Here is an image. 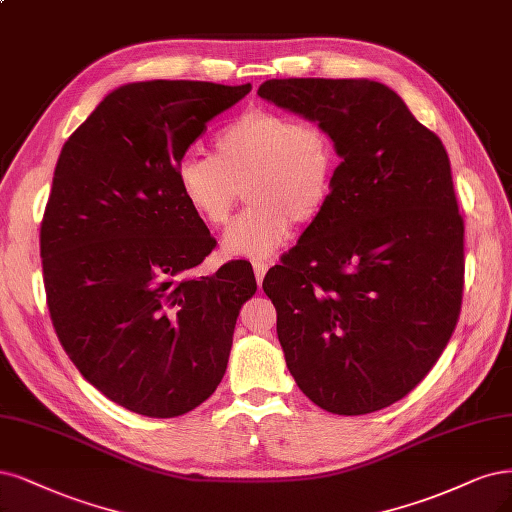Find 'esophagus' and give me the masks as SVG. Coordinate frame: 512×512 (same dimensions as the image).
Masks as SVG:
<instances>
[{
  "instance_id": "obj_1",
  "label": "esophagus",
  "mask_w": 512,
  "mask_h": 512,
  "mask_svg": "<svg viewBox=\"0 0 512 512\" xmlns=\"http://www.w3.org/2000/svg\"><path fill=\"white\" fill-rule=\"evenodd\" d=\"M271 264H273V262H269V260H254V262H252L254 275H256L258 284H262V279H264V275H267V271L271 269Z\"/></svg>"
}]
</instances>
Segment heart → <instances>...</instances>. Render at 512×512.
Here are the masks:
<instances>
[{
  "instance_id": "1",
  "label": "heart",
  "mask_w": 512,
  "mask_h": 512,
  "mask_svg": "<svg viewBox=\"0 0 512 512\" xmlns=\"http://www.w3.org/2000/svg\"><path fill=\"white\" fill-rule=\"evenodd\" d=\"M337 167V146L322 125L250 108L220 129L214 156H182L175 182L192 214L211 228L228 222L243 190L250 205L228 226L222 248L267 258L288 239L292 222L309 224L322 214Z\"/></svg>"
}]
</instances>
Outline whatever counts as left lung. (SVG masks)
I'll return each mask as SVG.
<instances>
[{
    "label": "left lung",
    "instance_id": "obj_1",
    "mask_svg": "<svg viewBox=\"0 0 512 512\" xmlns=\"http://www.w3.org/2000/svg\"><path fill=\"white\" fill-rule=\"evenodd\" d=\"M262 99L317 120L343 158L328 205L262 288L303 394L381 411L438 362L464 290V220L440 137L373 80H267Z\"/></svg>",
    "mask_w": 512,
    "mask_h": 512
}]
</instances>
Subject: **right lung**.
<instances>
[{
  "mask_svg": "<svg viewBox=\"0 0 512 512\" xmlns=\"http://www.w3.org/2000/svg\"><path fill=\"white\" fill-rule=\"evenodd\" d=\"M252 91L195 80L116 88L69 135L40 228L46 305L82 377L133 413L178 417L220 385L248 260L190 275L216 239L175 167L207 122Z\"/></svg>",
  "mask_w": 512,
  "mask_h": 512,
  "instance_id": "add662e5",
  "label": "right lung"
}]
</instances>
